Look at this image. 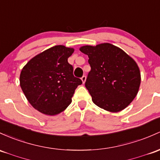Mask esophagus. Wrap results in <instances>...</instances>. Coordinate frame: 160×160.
Instances as JSON below:
<instances>
[{
    "instance_id": "34e87169",
    "label": "esophagus",
    "mask_w": 160,
    "mask_h": 160,
    "mask_svg": "<svg viewBox=\"0 0 160 160\" xmlns=\"http://www.w3.org/2000/svg\"><path fill=\"white\" fill-rule=\"evenodd\" d=\"M86 79H87V77H86V76H83V77H81V80H82V81H83V83H85Z\"/></svg>"
}]
</instances>
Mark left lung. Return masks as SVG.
Instances as JSON below:
<instances>
[{
  "instance_id": "obj_1",
  "label": "left lung",
  "mask_w": 160,
  "mask_h": 160,
  "mask_svg": "<svg viewBox=\"0 0 160 160\" xmlns=\"http://www.w3.org/2000/svg\"><path fill=\"white\" fill-rule=\"evenodd\" d=\"M87 54L91 70L85 83L92 102L106 111L118 112L136 97L140 73L133 58L109 43L80 48Z\"/></svg>"
}]
</instances>
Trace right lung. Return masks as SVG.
<instances>
[{"mask_svg":"<svg viewBox=\"0 0 160 160\" xmlns=\"http://www.w3.org/2000/svg\"><path fill=\"white\" fill-rule=\"evenodd\" d=\"M73 51L55 45L35 56L22 68L21 89L33 108L42 113L54 115L64 111L82 84L73 76V66L68 61Z\"/></svg>","mask_w":160,"mask_h":160,"instance_id":"add662e5","label":"right lung"}]
</instances>
